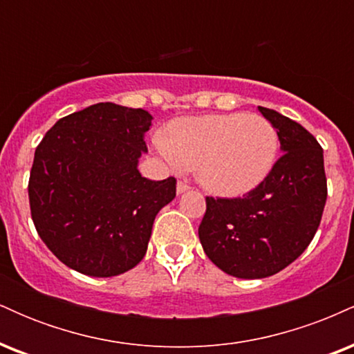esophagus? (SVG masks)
Wrapping results in <instances>:
<instances>
[{
    "label": "esophagus",
    "mask_w": 354,
    "mask_h": 354,
    "mask_svg": "<svg viewBox=\"0 0 354 354\" xmlns=\"http://www.w3.org/2000/svg\"><path fill=\"white\" fill-rule=\"evenodd\" d=\"M191 188L189 186V183H186V181H178V186H176V191L178 193H185V191H188Z\"/></svg>",
    "instance_id": "34e87169"
}]
</instances>
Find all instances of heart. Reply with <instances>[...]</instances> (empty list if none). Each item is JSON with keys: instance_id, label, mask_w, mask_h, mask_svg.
Masks as SVG:
<instances>
[{"instance_id": "1", "label": "heart", "mask_w": 354, "mask_h": 354, "mask_svg": "<svg viewBox=\"0 0 354 354\" xmlns=\"http://www.w3.org/2000/svg\"><path fill=\"white\" fill-rule=\"evenodd\" d=\"M153 143L169 166H196L203 185L226 196L258 186L278 154L274 126L245 113L178 118L169 123L168 135L154 133Z\"/></svg>"}]
</instances>
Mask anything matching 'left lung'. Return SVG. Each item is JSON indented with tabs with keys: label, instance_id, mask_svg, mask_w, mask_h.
<instances>
[{
	"label": "left lung",
	"instance_id": "1",
	"mask_svg": "<svg viewBox=\"0 0 354 354\" xmlns=\"http://www.w3.org/2000/svg\"><path fill=\"white\" fill-rule=\"evenodd\" d=\"M258 109L276 128L283 154L241 198L206 196L198 228L211 261L245 279L266 278L291 265L315 238L328 196L323 148L316 138L274 109Z\"/></svg>",
	"mask_w": 354,
	"mask_h": 354
}]
</instances>
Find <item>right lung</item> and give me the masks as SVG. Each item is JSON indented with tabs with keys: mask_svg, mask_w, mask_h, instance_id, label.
I'll return each mask as SVG.
<instances>
[{
	"mask_svg": "<svg viewBox=\"0 0 354 354\" xmlns=\"http://www.w3.org/2000/svg\"><path fill=\"white\" fill-rule=\"evenodd\" d=\"M153 116L98 103L56 121L36 146L28 196L35 228L71 270L96 278L143 259L158 211L176 196V178L138 171Z\"/></svg>",
	"mask_w": 354,
	"mask_h": 354,
	"instance_id": "obj_1",
	"label": "right lung"
}]
</instances>
